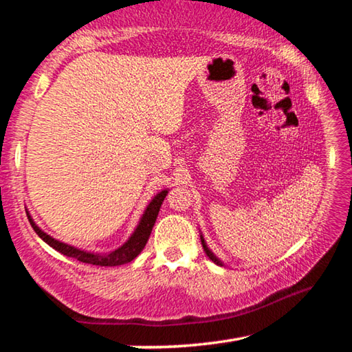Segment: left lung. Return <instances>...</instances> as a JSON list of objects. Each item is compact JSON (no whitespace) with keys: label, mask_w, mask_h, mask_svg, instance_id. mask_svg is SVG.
Returning a JSON list of instances; mask_svg holds the SVG:
<instances>
[{"label":"left lung","mask_w":352,"mask_h":352,"mask_svg":"<svg viewBox=\"0 0 352 352\" xmlns=\"http://www.w3.org/2000/svg\"><path fill=\"white\" fill-rule=\"evenodd\" d=\"M200 241H201V245H204V250H205V253H206V256L208 258H210L214 264H217V265H223L222 264V261H220L216 254H214L210 248H208V245H206V242H205V239H204V236H200Z\"/></svg>","instance_id":"1"}]
</instances>
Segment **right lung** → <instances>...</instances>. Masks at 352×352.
I'll list each match as a JSON object with an SVG mask.
<instances>
[{
  "label": "right lung",
  "instance_id": "obj_1",
  "mask_svg": "<svg viewBox=\"0 0 352 352\" xmlns=\"http://www.w3.org/2000/svg\"><path fill=\"white\" fill-rule=\"evenodd\" d=\"M166 195H168V189H163L162 192H158L157 195H155L151 204L147 205L138 226L135 228L133 234L129 237V241L126 243H122L119 248H116L115 252H110L105 254L85 252V250H79L76 247L68 245V243L57 241V239H54V237H51L50 234H46L45 231H41L38 226L35 225L31 216H28V217H29V222H31L35 233H37L41 239L47 243V245L57 250L58 253L68 256V258H74L80 262H85V264H93V265H100V267H116V265H122V264H127V262H130V261H133L136 256L142 252V248L146 247L148 236H151V233H152L155 220H157V217H158L160 208H162V204H163Z\"/></svg>",
  "mask_w": 352,
  "mask_h": 352
}]
</instances>
